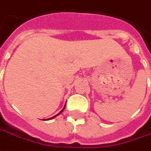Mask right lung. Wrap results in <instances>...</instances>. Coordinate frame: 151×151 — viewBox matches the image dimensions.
<instances>
[{"instance_id": "add662e5", "label": "right lung", "mask_w": 151, "mask_h": 151, "mask_svg": "<svg viewBox=\"0 0 151 151\" xmlns=\"http://www.w3.org/2000/svg\"><path fill=\"white\" fill-rule=\"evenodd\" d=\"M65 107H66V105H65V106H64V107L63 108V110H62V111H61L60 112H59V113H58V114H57L56 115H54V116H53V117H51V118H50V119H53V118H55V117H57V116H58V115H60L61 113H62V112L63 111H64V109H65ZM45 120H46V119H45Z\"/></svg>"}]
</instances>
